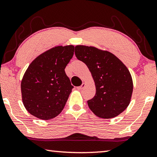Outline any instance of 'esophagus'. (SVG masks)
Instances as JSON below:
<instances>
[{
	"instance_id": "34e87169",
	"label": "esophagus",
	"mask_w": 157,
	"mask_h": 157,
	"mask_svg": "<svg viewBox=\"0 0 157 157\" xmlns=\"http://www.w3.org/2000/svg\"><path fill=\"white\" fill-rule=\"evenodd\" d=\"M85 86H86V84H85L84 83H82V84L80 86L77 87V88H78V90H82V89H83V88L85 87Z\"/></svg>"
}]
</instances>
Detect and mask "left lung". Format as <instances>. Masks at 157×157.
I'll list each match as a JSON object with an SVG mask.
<instances>
[{
	"label": "left lung",
	"mask_w": 157,
	"mask_h": 157,
	"mask_svg": "<svg viewBox=\"0 0 157 157\" xmlns=\"http://www.w3.org/2000/svg\"><path fill=\"white\" fill-rule=\"evenodd\" d=\"M75 54L86 64L95 82V95L87 101L91 111L103 119L124 112L133 91L132 76L126 65L112 53L94 47L77 45Z\"/></svg>",
	"instance_id": "obj_1"
}]
</instances>
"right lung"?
Masks as SVG:
<instances>
[{
    "label": "right lung",
    "instance_id": "right-lung-1",
    "mask_svg": "<svg viewBox=\"0 0 157 157\" xmlns=\"http://www.w3.org/2000/svg\"><path fill=\"white\" fill-rule=\"evenodd\" d=\"M73 45L57 46L32 61L21 81L22 100L36 117L48 120L62 112L73 86L65 68L74 53Z\"/></svg>",
    "mask_w": 157,
    "mask_h": 157
}]
</instances>
